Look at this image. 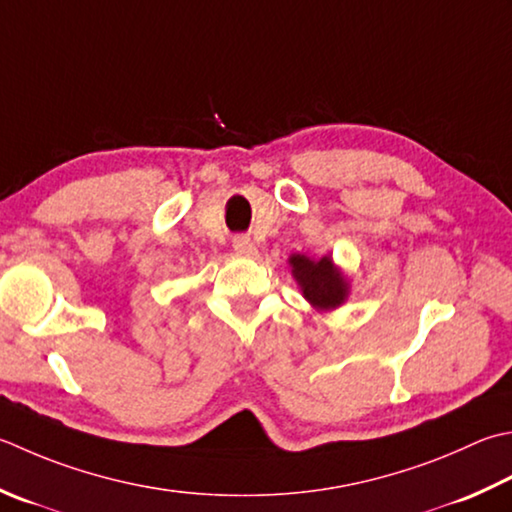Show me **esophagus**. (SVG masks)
Segmentation results:
<instances>
[{
    "label": "esophagus",
    "instance_id": "esophagus-1",
    "mask_svg": "<svg viewBox=\"0 0 512 512\" xmlns=\"http://www.w3.org/2000/svg\"><path fill=\"white\" fill-rule=\"evenodd\" d=\"M233 248L237 250L239 255H246V257H253V255H257V246L253 244V239H250V237H244V235H239V237H235V239H233Z\"/></svg>",
    "mask_w": 512,
    "mask_h": 512
}]
</instances>
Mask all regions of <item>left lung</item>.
I'll return each instance as SVG.
<instances>
[{"label": "left lung", "mask_w": 512, "mask_h": 512, "mask_svg": "<svg viewBox=\"0 0 512 512\" xmlns=\"http://www.w3.org/2000/svg\"><path fill=\"white\" fill-rule=\"evenodd\" d=\"M290 268L306 302L315 310H333L348 297V282L328 255L310 259L306 255H290Z\"/></svg>", "instance_id": "8db88e82"}]
</instances>
